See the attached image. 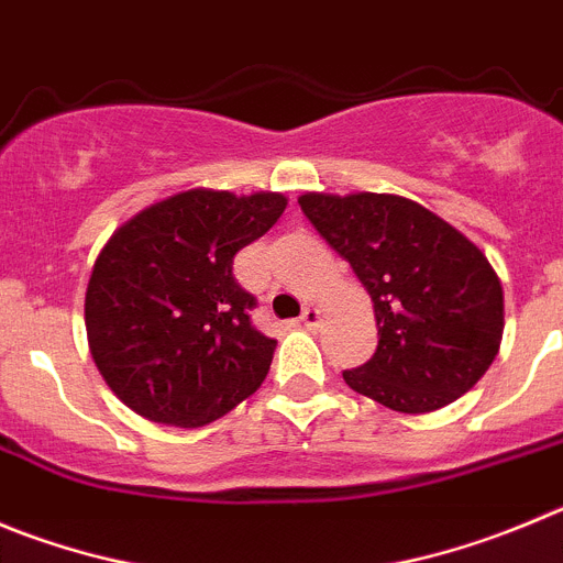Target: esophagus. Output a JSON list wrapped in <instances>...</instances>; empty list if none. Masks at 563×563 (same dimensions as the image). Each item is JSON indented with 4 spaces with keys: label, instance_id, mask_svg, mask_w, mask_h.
Wrapping results in <instances>:
<instances>
[{
    "label": "esophagus",
    "instance_id": "1",
    "mask_svg": "<svg viewBox=\"0 0 563 563\" xmlns=\"http://www.w3.org/2000/svg\"><path fill=\"white\" fill-rule=\"evenodd\" d=\"M319 319H322V313H319V308H313V306H308L306 311H302V317H299V322L306 324V328H317L319 324Z\"/></svg>",
    "mask_w": 563,
    "mask_h": 563
}]
</instances>
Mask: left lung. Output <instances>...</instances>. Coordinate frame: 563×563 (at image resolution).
Here are the masks:
<instances>
[{"label":"left lung","mask_w":563,"mask_h":563,"mask_svg":"<svg viewBox=\"0 0 563 563\" xmlns=\"http://www.w3.org/2000/svg\"><path fill=\"white\" fill-rule=\"evenodd\" d=\"M299 208L375 302L377 350L346 386L400 413L470 391L503 339V286L466 235L394 194H306Z\"/></svg>","instance_id":"left-lung-1"}]
</instances>
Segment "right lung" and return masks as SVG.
<instances>
[{
    "label": "right lung",
    "mask_w": 563,
    "mask_h": 563,
    "mask_svg": "<svg viewBox=\"0 0 563 563\" xmlns=\"http://www.w3.org/2000/svg\"><path fill=\"white\" fill-rule=\"evenodd\" d=\"M286 210L280 194H175L115 230L93 264L86 330L104 383L141 417L202 428L264 383L277 341L252 324L235 252Z\"/></svg>",
    "instance_id": "obj_1"
}]
</instances>
